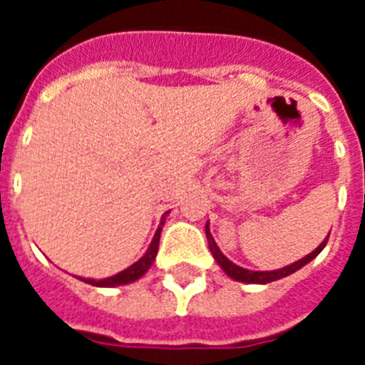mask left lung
Returning a JSON list of instances; mask_svg holds the SVG:
<instances>
[{
  "mask_svg": "<svg viewBox=\"0 0 365 365\" xmlns=\"http://www.w3.org/2000/svg\"><path fill=\"white\" fill-rule=\"evenodd\" d=\"M206 240H208V247H210V252L212 256H214V259L217 261L219 267H221L225 272L230 276L232 279H235V282H243V283H270V282H276V279H282L285 278V276H291L292 272H296V270H299L302 267H305L309 263V261L314 259L318 254L324 250V247L327 245V240H329V235L325 237L324 241L320 243V247L314 248L311 254H307L305 257H302V259H298L296 263H292V265H287L283 267V269H278V270H265V272H259V270H247L243 269V267L240 265H235V263H232L230 259H228L225 254L219 250V247L215 245L214 237H212L210 234V228H208V222H206Z\"/></svg>",
  "mask_w": 365,
  "mask_h": 365,
  "instance_id": "left-lung-1",
  "label": "left lung"
}]
</instances>
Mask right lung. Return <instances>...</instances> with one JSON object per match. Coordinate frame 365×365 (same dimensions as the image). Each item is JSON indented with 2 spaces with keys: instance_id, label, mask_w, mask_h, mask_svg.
<instances>
[{
  "instance_id": "add662e5",
  "label": "right lung",
  "mask_w": 365,
  "mask_h": 365,
  "mask_svg": "<svg viewBox=\"0 0 365 365\" xmlns=\"http://www.w3.org/2000/svg\"><path fill=\"white\" fill-rule=\"evenodd\" d=\"M166 214H164L163 219H160V225H159V228H157V232H155L153 241L150 243V248H148L146 254H144V256L140 257L137 263H133V265L128 267V269L122 270V272L115 274V276H111V278H106V279H89V278L82 279L80 278V279L86 283H89V285H95V287H118V285H125V283L135 282V279H138V278H143L144 274L148 272V269L153 265L155 256H157V250H159L160 232H163V225H164V221H166Z\"/></svg>"
}]
</instances>
